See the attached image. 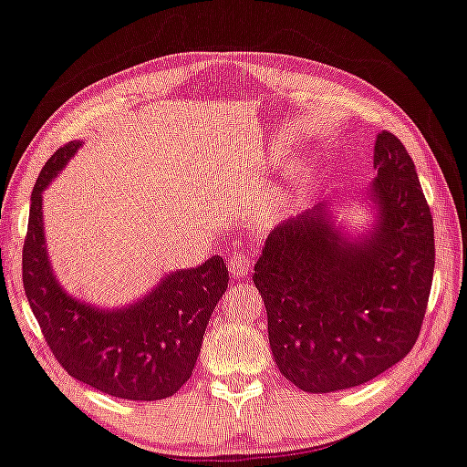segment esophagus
I'll list each match as a JSON object with an SVG mask.
<instances>
[{
	"mask_svg": "<svg viewBox=\"0 0 467 467\" xmlns=\"http://www.w3.org/2000/svg\"><path fill=\"white\" fill-rule=\"evenodd\" d=\"M228 268H231V275L234 278H243L252 270V257L243 252H234L228 260Z\"/></svg>",
	"mask_w": 467,
	"mask_h": 467,
	"instance_id": "esophagus-1",
	"label": "esophagus"
}]
</instances>
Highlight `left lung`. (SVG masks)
<instances>
[{
  "mask_svg": "<svg viewBox=\"0 0 467 467\" xmlns=\"http://www.w3.org/2000/svg\"><path fill=\"white\" fill-rule=\"evenodd\" d=\"M371 194L379 224L350 245L325 205L270 233L254 283L275 363L304 392L365 384L420 337L434 276V222L413 159L389 131L375 138Z\"/></svg>",
  "mask_w": 467,
  "mask_h": 467,
  "instance_id": "left-lung-1",
  "label": "left lung"
}]
</instances>
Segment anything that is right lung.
I'll use <instances>...</instances> for the list:
<instances>
[{
    "label": "right lung",
    "instance_id": "obj_1",
    "mask_svg": "<svg viewBox=\"0 0 467 467\" xmlns=\"http://www.w3.org/2000/svg\"><path fill=\"white\" fill-rule=\"evenodd\" d=\"M79 149L60 146L41 170L31 194L23 247V285L47 348L71 378L128 400H159L191 379L205 327L228 287L220 255L167 275L130 308L104 312L67 296L46 255L41 192Z\"/></svg>",
    "mask_w": 467,
    "mask_h": 467
}]
</instances>
